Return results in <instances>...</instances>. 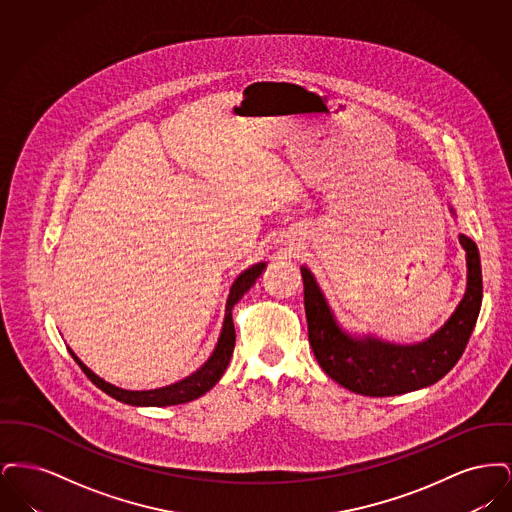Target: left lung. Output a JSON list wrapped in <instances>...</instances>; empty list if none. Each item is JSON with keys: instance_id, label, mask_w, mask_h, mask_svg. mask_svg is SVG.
<instances>
[{"instance_id": "1", "label": "left lung", "mask_w": 512, "mask_h": 512, "mask_svg": "<svg viewBox=\"0 0 512 512\" xmlns=\"http://www.w3.org/2000/svg\"><path fill=\"white\" fill-rule=\"evenodd\" d=\"M457 217L453 205H449ZM466 251V292L447 322L428 340L403 345L343 328L311 268L301 267L309 343L322 370L343 388L390 397L439 382L463 355L482 307V265L476 244L459 234Z\"/></svg>"}]
</instances>
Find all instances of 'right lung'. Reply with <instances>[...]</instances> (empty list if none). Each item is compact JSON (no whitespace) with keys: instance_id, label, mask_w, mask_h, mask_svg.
I'll use <instances>...</instances> for the list:
<instances>
[{"instance_id":"obj_1","label":"right lung","mask_w":512,"mask_h":512,"mask_svg":"<svg viewBox=\"0 0 512 512\" xmlns=\"http://www.w3.org/2000/svg\"><path fill=\"white\" fill-rule=\"evenodd\" d=\"M265 268H267V263H257L253 267L245 268L244 272L234 280L230 293H228V299H226L224 322H222L219 341H217L211 357L199 370H195L194 374H190L188 378H184L176 384L159 388V390H122V388H117V386L105 382L103 378H99L96 372H92L74 355L71 347H69V353L73 355L74 361L84 370V374L98 386L99 390L105 391L107 395H111L113 399L126 403V405H132V407H171V405H182V403L194 401L197 397H201L203 393L211 390L222 378L226 366L230 363V357L234 353V343H236L232 309L244 297L245 293L253 288V284L265 272Z\"/></svg>"}]
</instances>
